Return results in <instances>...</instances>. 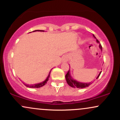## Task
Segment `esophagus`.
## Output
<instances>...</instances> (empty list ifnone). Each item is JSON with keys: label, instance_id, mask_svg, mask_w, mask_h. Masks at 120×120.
<instances>
[{"label": "esophagus", "instance_id": "34e87169", "mask_svg": "<svg viewBox=\"0 0 120 120\" xmlns=\"http://www.w3.org/2000/svg\"><path fill=\"white\" fill-rule=\"evenodd\" d=\"M68 55H64L63 57V60L64 61H67L68 60Z\"/></svg>", "mask_w": 120, "mask_h": 120}]
</instances>
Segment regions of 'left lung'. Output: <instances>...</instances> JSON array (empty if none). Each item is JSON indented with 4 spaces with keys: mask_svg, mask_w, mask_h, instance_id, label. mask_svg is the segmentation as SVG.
I'll use <instances>...</instances> for the list:
<instances>
[{
    "mask_svg": "<svg viewBox=\"0 0 120 120\" xmlns=\"http://www.w3.org/2000/svg\"><path fill=\"white\" fill-rule=\"evenodd\" d=\"M93 36L95 38V37L94 35ZM96 42L98 43H99V41L98 39H96ZM99 47L100 49L102 50V47H101V45H100V43H99ZM101 71H100V73L99 74L98 76L97 77L96 79L98 78L99 77V75H100V74H101ZM65 78H66V81H67V83H68L70 86L71 87H73V88L83 89V88H85V87H87L89 86L90 85H91V84L93 83V82H89V83H82V82H78V81L74 80L73 78H71V74H70V70H69L68 73H67V74L65 75Z\"/></svg>",
    "mask_w": 120,
    "mask_h": 120,
    "instance_id": "8db88e82",
    "label": "left lung"
}]
</instances>
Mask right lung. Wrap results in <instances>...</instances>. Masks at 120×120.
I'll use <instances>...</instances> for the list:
<instances>
[{"instance_id":"right-lung-1","label":"right lung","mask_w":120,"mask_h":120,"mask_svg":"<svg viewBox=\"0 0 120 120\" xmlns=\"http://www.w3.org/2000/svg\"><path fill=\"white\" fill-rule=\"evenodd\" d=\"M45 31L44 30H35V31ZM51 70L50 71H49V75H48L47 77L46 78V79H45V80L44 81H43V82H41V83H37V84H34V85H27V84H24V85H25V86L26 87H30V88H39V87H41L45 86V85H46V83H47V82L49 81V76H50V73H51Z\"/></svg>"}]
</instances>
